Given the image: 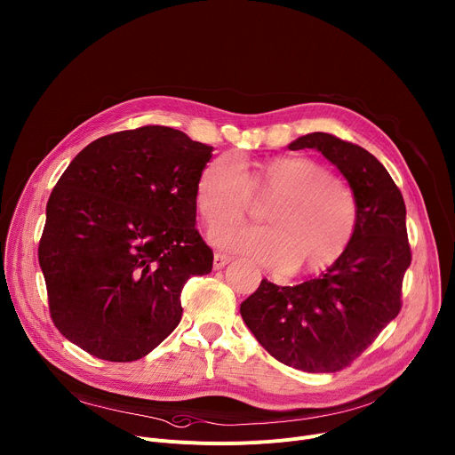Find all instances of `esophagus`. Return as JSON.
Listing matches in <instances>:
<instances>
[{"instance_id":"34e87169","label":"esophagus","mask_w":455,"mask_h":455,"mask_svg":"<svg viewBox=\"0 0 455 455\" xmlns=\"http://www.w3.org/2000/svg\"><path fill=\"white\" fill-rule=\"evenodd\" d=\"M230 263V256H225V254H214V268L220 270L223 267H227Z\"/></svg>"}]
</instances>
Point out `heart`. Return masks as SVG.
I'll return each mask as SVG.
<instances>
[{"label":"heart","mask_w":455,"mask_h":455,"mask_svg":"<svg viewBox=\"0 0 455 455\" xmlns=\"http://www.w3.org/2000/svg\"><path fill=\"white\" fill-rule=\"evenodd\" d=\"M251 194L270 197L261 227H232L212 234L225 251L258 263L319 272L347 252L357 227V199L348 185L305 156H279L246 171L225 154L203 167L196 183V206L209 228L239 221Z\"/></svg>","instance_id":"obj_1"}]
</instances>
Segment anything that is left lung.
Returning a JSON list of instances; mask_svg holds the SVG:
<instances>
[{
  "mask_svg": "<svg viewBox=\"0 0 455 455\" xmlns=\"http://www.w3.org/2000/svg\"><path fill=\"white\" fill-rule=\"evenodd\" d=\"M288 148H315L347 178L357 199L355 234L341 259L319 277L296 286L263 279L239 312L283 364L312 374L339 371L401 310L403 277L411 261L406 206L387 169L359 145L312 132Z\"/></svg>",
  "mask_w": 455,
  "mask_h": 455,
  "instance_id": "obj_1",
  "label": "left lung"
}]
</instances>
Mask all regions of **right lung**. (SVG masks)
I'll use <instances>...</instances> for the list:
<instances>
[{
	"instance_id": "right-lung-1",
	"label": "right lung",
	"mask_w": 455,
	"mask_h": 455,
	"mask_svg": "<svg viewBox=\"0 0 455 455\" xmlns=\"http://www.w3.org/2000/svg\"><path fill=\"white\" fill-rule=\"evenodd\" d=\"M212 147L147 125L103 136L56 183L39 239L51 317L91 355L127 363L181 321L188 277L212 270L196 183Z\"/></svg>"
}]
</instances>
